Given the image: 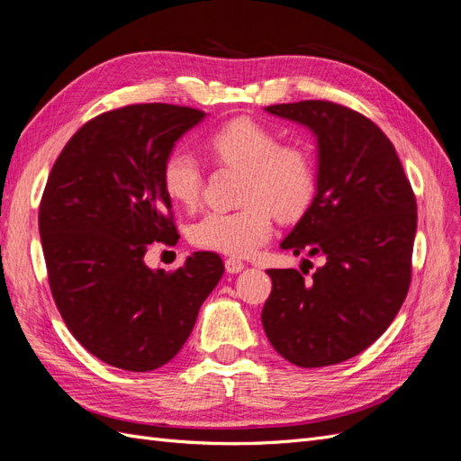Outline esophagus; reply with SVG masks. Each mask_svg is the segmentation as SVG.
<instances>
[{
  "instance_id": "obj_1",
  "label": "esophagus",
  "mask_w": 461,
  "mask_h": 461,
  "mask_svg": "<svg viewBox=\"0 0 461 461\" xmlns=\"http://www.w3.org/2000/svg\"><path fill=\"white\" fill-rule=\"evenodd\" d=\"M244 267H246L244 261H240L239 258H227V259H225V269H227V273H230V275L240 273Z\"/></svg>"
}]
</instances>
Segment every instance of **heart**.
<instances>
[{"mask_svg": "<svg viewBox=\"0 0 461 461\" xmlns=\"http://www.w3.org/2000/svg\"><path fill=\"white\" fill-rule=\"evenodd\" d=\"M205 148L213 163L242 171V205L200 217L188 232L194 246L246 258L271 239L273 209L281 219H294L308 209L315 194V163L303 144H278L275 131L263 122L239 117L209 134ZM161 185L173 203L196 207L203 188L200 159L188 149L171 151L161 167Z\"/></svg>", "mask_w": 461, "mask_h": 461, "instance_id": "1", "label": "heart"}]
</instances>
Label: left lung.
<instances>
[{"instance_id": "obj_1", "label": "left lung", "mask_w": 461, "mask_h": 461, "mask_svg": "<svg viewBox=\"0 0 461 461\" xmlns=\"http://www.w3.org/2000/svg\"><path fill=\"white\" fill-rule=\"evenodd\" d=\"M265 109L317 136V194L281 248L325 256V265L310 278L267 269L261 323L290 364L334 366L379 339L408 296L415 196L393 142L357 111L327 100Z\"/></svg>"}]
</instances>
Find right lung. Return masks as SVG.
<instances>
[{"mask_svg":"<svg viewBox=\"0 0 461 461\" xmlns=\"http://www.w3.org/2000/svg\"><path fill=\"white\" fill-rule=\"evenodd\" d=\"M203 111L134 104L73 134L48 176L38 227L55 305L73 337L105 364L146 373L171 361L225 271L194 252L176 271L144 263L178 232L161 167Z\"/></svg>","mask_w":461,"mask_h":461,"instance_id":"obj_1","label":"right lung"}]
</instances>
